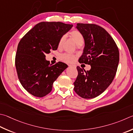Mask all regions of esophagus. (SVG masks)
Wrapping results in <instances>:
<instances>
[{"label":"esophagus","instance_id":"obj_1","mask_svg":"<svg viewBox=\"0 0 133 133\" xmlns=\"http://www.w3.org/2000/svg\"><path fill=\"white\" fill-rule=\"evenodd\" d=\"M69 66H70V67H74V68H76V65H73V64L69 65Z\"/></svg>","mask_w":133,"mask_h":133}]
</instances>
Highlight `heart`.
Listing matches in <instances>:
<instances>
[{"label": "heart", "mask_w": 133, "mask_h": 133, "mask_svg": "<svg viewBox=\"0 0 133 133\" xmlns=\"http://www.w3.org/2000/svg\"><path fill=\"white\" fill-rule=\"evenodd\" d=\"M70 35L71 38L74 41V42H76V44L78 45V46H81L83 44L84 41V36L78 30L72 31L70 32ZM65 38H66L65 35L62 36V37L60 38L58 43L59 48H62L63 43L64 41ZM60 57L63 61L67 63H73L74 62V60H76V57L75 55L70 54H67V53L60 55Z\"/></svg>", "instance_id": "b5f03b06"}]
</instances>
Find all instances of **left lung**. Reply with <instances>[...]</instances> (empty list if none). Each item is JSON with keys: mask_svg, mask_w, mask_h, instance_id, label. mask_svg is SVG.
I'll return each mask as SVG.
<instances>
[{"mask_svg": "<svg viewBox=\"0 0 133 133\" xmlns=\"http://www.w3.org/2000/svg\"><path fill=\"white\" fill-rule=\"evenodd\" d=\"M77 28L84 36L85 47L79 63L91 65L88 71L79 66L74 85V91L81 98H95L106 90L116 73L119 52L116 43L104 28L94 24L77 23Z\"/></svg>", "mask_w": 133, "mask_h": 133, "instance_id": "obj_1", "label": "left lung"}]
</instances>
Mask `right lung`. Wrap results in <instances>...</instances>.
Masks as SVG:
<instances>
[{
    "mask_svg": "<svg viewBox=\"0 0 133 133\" xmlns=\"http://www.w3.org/2000/svg\"><path fill=\"white\" fill-rule=\"evenodd\" d=\"M72 26L62 22L39 23L19 42L15 57L17 73L21 85L31 95H48L54 82L67 67L61 62L50 65L45 57L50 50H57L60 38Z\"/></svg>",
    "mask_w": 133,
    "mask_h": 133,
    "instance_id": "add662e5",
    "label": "right lung"
}]
</instances>
